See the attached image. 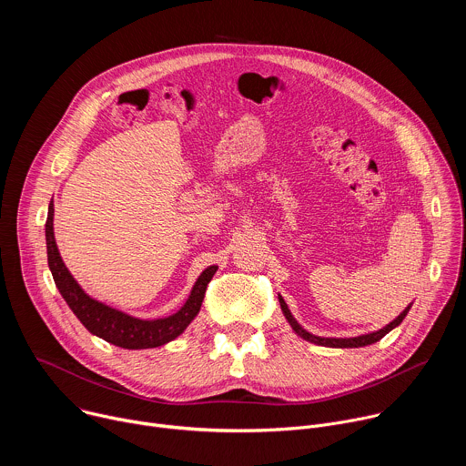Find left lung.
<instances>
[{
    "label": "left lung",
    "instance_id": "obj_1",
    "mask_svg": "<svg viewBox=\"0 0 466 466\" xmlns=\"http://www.w3.org/2000/svg\"><path fill=\"white\" fill-rule=\"evenodd\" d=\"M410 308H411V306H408L400 315H398L392 322H389L385 328H381V329H378V331H372V334L358 336V338H345V339H343V338H319V336H313V334H309V331H306L297 320L291 319L289 322H291V326H293V329L297 331V334H299L302 339L309 341V343H315V345H320V347H331V349H360V347L372 345V343L380 341L385 334H389V331H390L394 326H398V324H400V322L404 320V317L408 315Z\"/></svg>",
    "mask_w": 466,
    "mask_h": 466
}]
</instances>
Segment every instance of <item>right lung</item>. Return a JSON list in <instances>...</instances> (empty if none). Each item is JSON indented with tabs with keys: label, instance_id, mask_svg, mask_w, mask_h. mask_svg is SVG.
<instances>
[{
	"label": "right lung",
	"instance_id": "add662e5",
	"mask_svg": "<svg viewBox=\"0 0 466 466\" xmlns=\"http://www.w3.org/2000/svg\"><path fill=\"white\" fill-rule=\"evenodd\" d=\"M46 245H47V263H49L55 286L58 288L66 304L70 306V309L76 313V317L83 322V326L90 331V334L105 339L110 345L128 349V350L162 347L173 341L175 338H178L187 328V324L197 317L198 309H201L207 286L216 275L214 268L203 271V275L195 282L186 304L177 313L164 319L144 320L94 300L79 288V284L70 275L68 268L64 265L55 243L53 205L47 210Z\"/></svg>",
	"mask_w": 466,
	"mask_h": 466
}]
</instances>
